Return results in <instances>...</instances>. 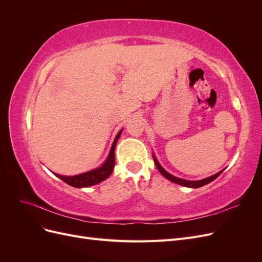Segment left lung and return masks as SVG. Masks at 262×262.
Returning <instances> with one entry per match:
<instances>
[{
	"label": "left lung",
	"mask_w": 262,
	"mask_h": 262,
	"mask_svg": "<svg viewBox=\"0 0 262 262\" xmlns=\"http://www.w3.org/2000/svg\"><path fill=\"white\" fill-rule=\"evenodd\" d=\"M153 158H154V163H155V165H156L157 169L160 170V172L162 173V175H163L165 178H167V179H168L169 181H171V182H175V184H177V185L184 186V187H188V188H200V187H202V186L208 185V184H210L211 181H213L214 179H216V178L221 175V173L224 171V169H223V170H221V171L216 172L215 175H212V176H210V177H207V178L201 179V180H186V179L178 178V177H175V176L170 175V173H169L168 171H166V170L162 167L161 164L158 163L157 158L155 157L154 154H153Z\"/></svg>",
	"instance_id": "1"
}]
</instances>
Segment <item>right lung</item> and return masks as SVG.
I'll use <instances>...</instances> for the list:
<instances>
[{
	"instance_id": "add662e5",
	"label": "right lung",
	"mask_w": 262,
	"mask_h": 262,
	"mask_svg": "<svg viewBox=\"0 0 262 262\" xmlns=\"http://www.w3.org/2000/svg\"><path fill=\"white\" fill-rule=\"evenodd\" d=\"M121 132H122V129L118 132V134L113 142L112 148H110V152L106 158V161L101 166H99V167L89 170L86 172H83V173H80V175H75V176H62V175H59V173H54V175L59 177L61 180L67 182L68 185L75 187V188L91 187V186H95V185L99 184V182H101V181H104L105 179H107L110 175H112V172L114 170L115 148H116L118 139L121 136Z\"/></svg>"
}]
</instances>
